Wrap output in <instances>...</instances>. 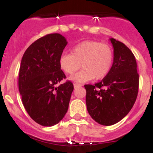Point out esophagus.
Returning a JSON list of instances; mask_svg holds the SVG:
<instances>
[{
  "instance_id": "1",
  "label": "esophagus",
  "mask_w": 153,
  "mask_h": 153,
  "mask_svg": "<svg viewBox=\"0 0 153 153\" xmlns=\"http://www.w3.org/2000/svg\"><path fill=\"white\" fill-rule=\"evenodd\" d=\"M80 86H81V85H80V84L74 83V88H78V87H80Z\"/></svg>"
}]
</instances>
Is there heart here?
Returning a JSON list of instances; mask_svg holds the SVG:
<instances>
[{
    "instance_id": "obj_1",
    "label": "heart",
    "mask_w": 153,
    "mask_h": 153,
    "mask_svg": "<svg viewBox=\"0 0 153 153\" xmlns=\"http://www.w3.org/2000/svg\"><path fill=\"white\" fill-rule=\"evenodd\" d=\"M114 62V50L110 45L99 41H84L72 49L71 54L63 53L59 65L66 74L73 75L82 70L71 79L78 82L101 80L108 74Z\"/></svg>"
}]
</instances>
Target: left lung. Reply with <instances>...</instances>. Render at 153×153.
<instances>
[{
    "label": "left lung",
    "mask_w": 153,
    "mask_h": 153,
    "mask_svg": "<svg viewBox=\"0 0 153 153\" xmlns=\"http://www.w3.org/2000/svg\"><path fill=\"white\" fill-rule=\"evenodd\" d=\"M114 62L108 74L95 85H85L87 110L101 125L110 126L122 120L137 97L139 75L134 55L124 44L111 38Z\"/></svg>",
    "instance_id": "8db88e82"
}]
</instances>
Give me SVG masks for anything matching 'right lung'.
I'll return each instance as SVG.
<instances>
[{
    "mask_svg": "<svg viewBox=\"0 0 153 153\" xmlns=\"http://www.w3.org/2000/svg\"><path fill=\"white\" fill-rule=\"evenodd\" d=\"M59 34H50L35 41L23 55L19 75V89L24 108L34 122L52 127L63 119L69 106L73 84L67 81L59 65L67 45Z\"/></svg>",
    "mask_w": 153,
    "mask_h": 153,
    "instance_id": "add662e5",
    "label": "right lung"
}]
</instances>
